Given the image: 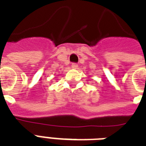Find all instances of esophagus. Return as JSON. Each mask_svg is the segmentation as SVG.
Returning <instances> with one entry per match:
<instances>
[{
    "label": "esophagus",
    "mask_w": 146,
    "mask_h": 146,
    "mask_svg": "<svg viewBox=\"0 0 146 146\" xmlns=\"http://www.w3.org/2000/svg\"><path fill=\"white\" fill-rule=\"evenodd\" d=\"M72 68H74V69H76L77 68H78V65H77L76 63H73L72 65Z\"/></svg>",
    "instance_id": "1"
}]
</instances>
